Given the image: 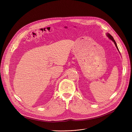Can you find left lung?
<instances>
[{"instance_id": "8db88e82", "label": "left lung", "mask_w": 132, "mask_h": 132, "mask_svg": "<svg viewBox=\"0 0 132 132\" xmlns=\"http://www.w3.org/2000/svg\"><path fill=\"white\" fill-rule=\"evenodd\" d=\"M107 36H108V37L110 39H111L113 42H114V44H115V45H116V47L117 48V49L118 50V46H117V44H116V42H115V40H114V39H113V37L110 34H107Z\"/></svg>"}]
</instances>
